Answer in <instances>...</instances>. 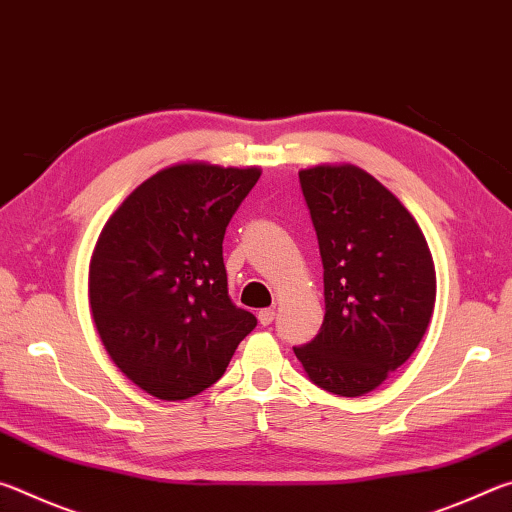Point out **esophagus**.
<instances>
[{
    "label": "esophagus",
    "instance_id": "obj_1",
    "mask_svg": "<svg viewBox=\"0 0 512 512\" xmlns=\"http://www.w3.org/2000/svg\"><path fill=\"white\" fill-rule=\"evenodd\" d=\"M257 318H259V325L268 327V325H271L273 320H275V311H273V309H262V311H259V314H257Z\"/></svg>",
    "mask_w": 512,
    "mask_h": 512
}]
</instances>
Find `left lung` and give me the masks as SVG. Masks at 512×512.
<instances>
[{
    "instance_id": "8db88e82",
    "label": "left lung",
    "mask_w": 512,
    "mask_h": 512,
    "mask_svg": "<svg viewBox=\"0 0 512 512\" xmlns=\"http://www.w3.org/2000/svg\"><path fill=\"white\" fill-rule=\"evenodd\" d=\"M323 259L325 318L293 348L327 393H370L418 348L436 302L427 241L406 207L354 164L298 173Z\"/></svg>"
}]
</instances>
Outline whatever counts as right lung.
<instances>
[{"instance_id":"obj_1","label":"right lung","mask_w":512,"mask_h":512,"mask_svg":"<svg viewBox=\"0 0 512 512\" xmlns=\"http://www.w3.org/2000/svg\"><path fill=\"white\" fill-rule=\"evenodd\" d=\"M259 173L205 162L162 169L101 230L94 325L117 368L158 400L210 388L257 325L228 296L223 237Z\"/></svg>"}]
</instances>
